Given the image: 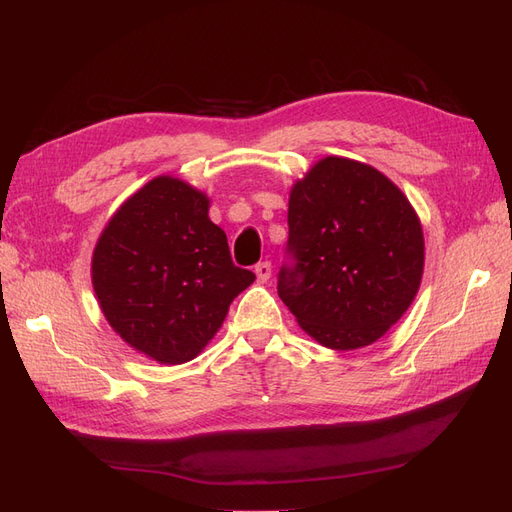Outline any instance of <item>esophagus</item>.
<instances>
[{
  "label": "esophagus",
  "mask_w": 512,
  "mask_h": 512,
  "mask_svg": "<svg viewBox=\"0 0 512 512\" xmlns=\"http://www.w3.org/2000/svg\"><path fill=\"white\" fill-rule=\"evenodd\" d=\"M254 271H256L258 282H267L269 277H271V262H269V260H262V262H258V265L254 267Z\"/></svg>",
  "instance_id": "esophagus-1"
}]
</instances>
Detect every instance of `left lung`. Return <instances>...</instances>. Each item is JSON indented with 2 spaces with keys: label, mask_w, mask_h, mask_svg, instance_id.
<instances>
[{
  "label": "left lung",
  "mask_w": 512,
  "mask_h": 512,
  "mask_svg": "<svg viewBox=\"0 0 512 512\" xmlns=\"http://www.w3.org/2000/svg\"><path fill=\"white\" fill-rule=\"evenodd\" d=\"M423 230L376 168L324 158L294 185L277 294L322 346L374 344L404 316L423 275Z\"/></svg>",
  "instance_id": "obj_1"
}]
</instances>
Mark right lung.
Listing matches in <instances>:
<instances>
[{
  "instance_id": "1",
  "label": "right lung",
  "mask_w": 512,
  "mask_h": 512,
  "mask_svg": "<svg viewBox=\"0 0 512 512\" xmlns=\"http://www.w3.org/2000/svg\"><path fill=\"white\" fill-rule=\"evenodd\" d=\"M209 200L173 177L121 205L96 245L91 277L108 324L160 363L192 361L256 275L235 267Z\"/></svg>"
}]
</instances>
